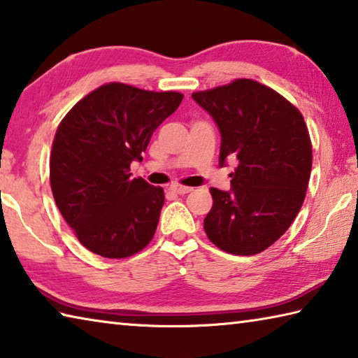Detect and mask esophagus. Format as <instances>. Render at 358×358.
<instances>
[{
  "mask_svg": "<svg viewBox=\"0 0 358 358\" xmlns=\"http://www.w3.org/2000/svg\"><path fill=\"white\" fill-rule=\"evenodd\" d=\"M171 189L173 191V192H177V194H180V196H183V194H187V192H191L192 191V187H189V186H183V185H172L171 186Z\"/></svg>",
  "mask_w": 358,
  "mask_h": 358,
  "instance_id": "1",
  "label": "esophagus"
}]
</instances>
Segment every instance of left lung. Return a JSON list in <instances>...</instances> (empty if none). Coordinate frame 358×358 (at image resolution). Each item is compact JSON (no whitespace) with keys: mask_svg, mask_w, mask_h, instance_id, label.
<instances>
[{"mask_svg":"<svg viewBox=\"0 0 358 358\" xmlns=\"http://www.w3.org/2000/svg\"><path fill=\"white\" fill-rule=\"evenodd\" d=\"M192 99L222 136L220 164L239 162L230 191L210 189L206 236L233 255H257L289 229L303 203L311 172L307 125L287 99L253 80L194 92Z\"/></svg>","mask_w":358,"mask_h":358,"instance_id":"obj_1","label":"left lung"}]
</instances>
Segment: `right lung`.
<instances>
[{
	"instance_id": "1",
	"label": "right lung",
	"mask_w": 358,
	"mask_h": 358,
	"mask_svg": "<svg viewBox=\"0 0 358 358\" xmlns=\"http://www.w3.org/2000/svg\"><path fill=\"white\" fill-rule=\"evenodd\" d=\"M183 95L109 83L84 96L57 127L50 183L57 208L86 249L105 258L141 252L157 231L162 187L131 178L129 164Z\"/></svg>"
}]
</instances>
